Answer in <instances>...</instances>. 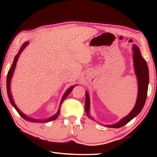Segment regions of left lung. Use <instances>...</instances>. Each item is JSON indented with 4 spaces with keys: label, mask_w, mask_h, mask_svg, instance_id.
<instances>
[{
    "label": "left lung",
    "mask_w": 157,
    "mask_h": 157,
    "mask_svg": "<svg viewBox=\"0 0 157 157\" xmlns=\"http://www.w3.org/2000/svg\"><path fill=\"white\" fill-rule=\"evenodd\" d=\"M133 50V59H134V71L136 73L138 80V95L136 102L134 107L128 115L124 117L118 123L111 124V125H105L108 127H113V128H120V127L125 125L130 121H132L134 117H136L145 105L146 98L147 94V89L149 84V71L145 60L143 59L141 53H140L139 48L136 45L134 44L132 47ZM90 99L87 91H86V101H85V111L87 116L91 119H93L90 116Z\"/></svg>",
    "instance_id": "left-lung-1"
}]
</instances>
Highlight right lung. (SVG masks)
<instances>
[{"label": "right lung", "mask_w": 157, "mask_h": 157, "mask_svg": "<svg viewBox=\"0 0 157 157\" xmlns=\"http://www.w3.org/2000/svg\"><path fill=\"white\" fill-rule=\"evenodd\" d=\"M28 44H29V42L28 41H26V42H25V43L22 45V46L21 47V48L19 50V51H18V54L15 56L14 59V62H13V63H12V65L11 66V68L10 69V71H8V73H7V95H8L9 99H10V102H11L12 105L15 108V109L17 111V112L19 113V115L21 117H22L23 119H25V120L28 121L33 122V123H47V122H50V121H54V120H55V119L57 118L58 116H59V113H60V107H61V105H62V103L63 102V101L66 98H67L68 95L70 94V93L72 91V90L74 88V86H71L70 88L68 89L67 91H66L65 92V94H63V97L62 98V100H61L59 108V109H58L57 113L55 114V115L52 116L51 117H50V118H48L44 119V120H40V119H35V118H30V117L27 116L25 115V114H24L23 112H21V111L19 109H18V107H17V105L14 104V100H13V98H12V94H11V91H10V83H11V79H12V78L13 73H14V71L15 70L16 65H17V61H18V57H19V55H21V52H22L23 50H24L25 48L27 46Z\"/></svg>", "instance_id": "add662e5"}]
</instances>
